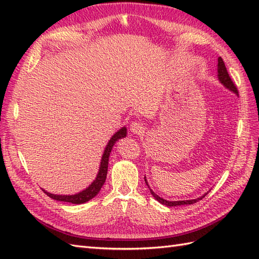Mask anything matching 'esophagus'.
Here are the masks:
<instances>
[{
    "instance_id": "esophagus-1",
    "label": "esophagus",
    "mask_w": 259,
    "mask_h": 259,
    "mask_svg": "<svg viewBox=\"0 0 259 259\" xmlns=\"http://www.w3.org/2000/svg\"><path fill=\"white\" fill-rule=\"evenodd\" d=\"M130 130H131V133L140 135V134H142V131L145 130V126L141 122H139V121H134V122H131V124H130Z\"/></svg>"
}]
</instances>
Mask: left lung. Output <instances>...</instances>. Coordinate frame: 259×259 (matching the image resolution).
<instances>
[{
	"mask_svg": "<svg viewBox=\"0 0 259 259\" xmlns=\"http://www.w3.org/2000/svg\"><path fill=\"white\" fill-rule=\"evenodd\" d=\"M218 79H219V81H221L225 87L228 88L229 90H232V91H234L235 93H237V95H238L237 88H236V85H235V83L233 82L232 78H230V75L228 74V71H227V69H226V65H225L224 60H223L221 57L218 58ZM145 181H146V184H147V186H148V183H147L146 179H145ZM150 192H151V195H152L153 197H155L159 202L162 203V205L169 206V207H172V206H181V205H191V203H195V202H197V201L201 200L202 198L207 195V194H205L202 197L197 198V199H192V200L168 201V200H166V199H162V198H160L158 195H156L155 192H153L151 189H150Z\"/></svg>",
	"mask_w": 259,
	"mask_h": 259,
	"instance_id": "8db88e82",
	"label": "left lung"
}]
</instances>
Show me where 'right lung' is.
Masks as SVG:
<instances>
[{"label": "right lung", "mask_w": 259, "mask_h": 259, "mask_svg": "<svg viewBox=\"0 0 259 259\" xmlns=\"http://www.w3.org/2000/svg\"><path fill=\"white\" fill-rule=\"evenodd\" d=\"M126 136V129L123 128L120 129L117 134H114L112 136V138L110 139V141L108 142V145L106 147V150L103 152L102 156V160L100 163V169H99V172L96 180L88 187V188L83 191L79 192L76 195H72V196H62V195H53L48 192L46 190L45 194H47L49 197L52 198L54 200H59V201H65V202H71V203H83L89 201L90 199H92L93 197L98 195V192L100 191L101 187L103 186L104 181H106L107 178V174H108V163H109V156L110 152L112 150V147L115 144V141H118L119 139L123 138V137Z\"/></svg>", "instance_id": "obj_1"}]
</instances>
